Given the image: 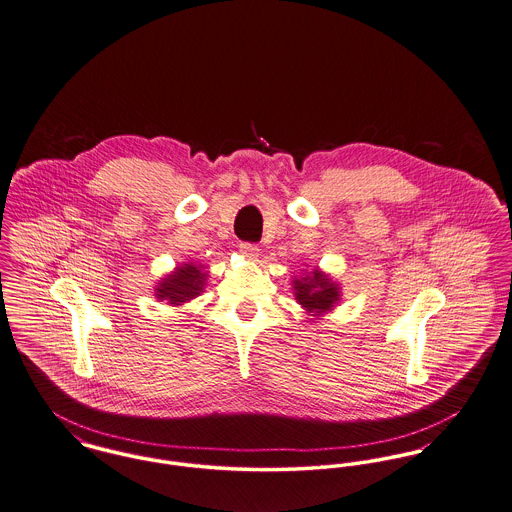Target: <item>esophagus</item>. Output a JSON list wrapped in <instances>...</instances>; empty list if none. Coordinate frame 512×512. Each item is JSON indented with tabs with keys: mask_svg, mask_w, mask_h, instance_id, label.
I'll return each mask as SVG.
<instances>
[{
	"mask_svg": "<svg viewBox=\"0 0 512 512\" xmlns=\"http://www.w3.org/2000/svg\"><path fill=\"white\" fill-rule=\"evenodd\" d=\"M239 251L247 257V259H257L259 257V247L255 243H247V241H241L239 243Z\"/></svg>",
	"mask_w": 512,
	"mask_h": 512,
	"instance_id": "1",
	"label": "esophagus"
}]
</instances>
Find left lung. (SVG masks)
Segmentation results:
<instances>
[{"instance_id": "obj_1", "label": "left lung", "mask_w": 512, "mask_h": 512, "mask_svg": "<svg viewBox=\"0 0 512 512\" xmlns=\"http://www.w3.org/2000/svg\"><path fill=\"white\" fill-rule=\"evenodd\" d=\"M298 304L310 315L327 314L339 302V286L321 271L292 280Z\"/></svg>"}]
</instances>
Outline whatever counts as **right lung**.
I'll return each instance as SVG.
<instances>
[{
    "label": "right lung",
    "instance_id": "1",
    "mask_svg": "<svg viewBox=\"0 0 512 512\" xmlns=\"http://www.w3.org/2000/svg\"><path fill=\"white\" fill-rule=\"evenodd\" d=\"M208 273L193 263H183L171 275L163 276L156 286V298L167 300L171 306H183L204 290Z\"/></svg>",
    "mask_w": 512,
    "mask_h": 512
}]
</instances>
